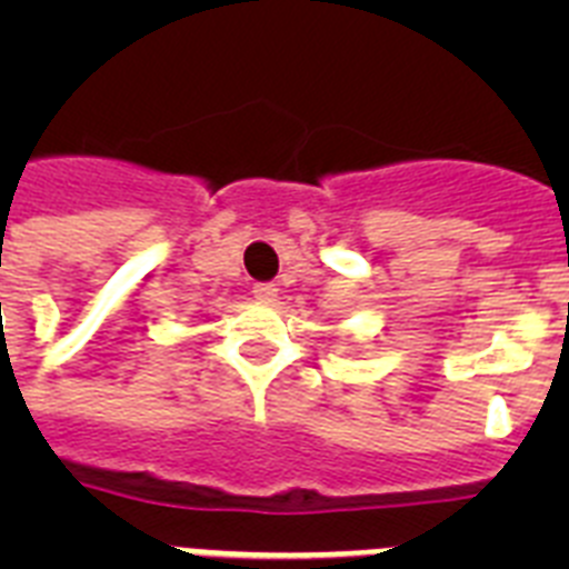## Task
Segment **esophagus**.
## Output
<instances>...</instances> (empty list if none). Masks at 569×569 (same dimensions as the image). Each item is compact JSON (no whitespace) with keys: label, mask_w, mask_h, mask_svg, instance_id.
Listing matches in <instances>:
<instances>
[{"label":"esophagus","mask_w":569,"mask_h":569,"mask_svg":"<svg viewBox=\"0 0 569 569\" xmlns=\"http://www.w3.org/2000/svg\"><path fill=\"white\" fill-rule=\"evenodd\" d=\"M253 296H256V301H261V305H273V301L279 299V288H276V284H270V281H264V284H256Z\"/></svg>","instance_id":"34e87169"}]
</instances>
